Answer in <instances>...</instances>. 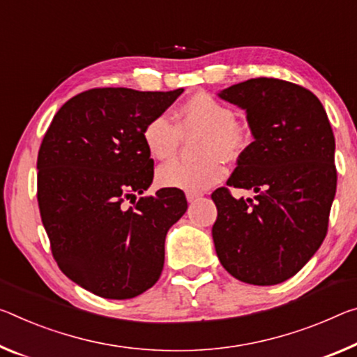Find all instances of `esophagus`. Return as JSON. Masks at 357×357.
I'll return each instance as SVG.
<instances>
[{
    "label": "esophagus",
    "instance_id": "obj_1",
    "mask_svg": "<svg viewBox=\"0 0 357 357\" xmlns=\"http://www.w3.org/2000/svg\"><path fill=\"white\" fill-rule=\"evenodd\" d=\"M203 194L202 192H185V199H188V202L189 203H192V202H197L200 199Z\"/></svg>",
    "mask_w": 357,
    "mask_h": 357
}]
</instances>
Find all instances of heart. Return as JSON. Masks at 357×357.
<instances>
[{"label": "heart", "instance_id": "1", "mask_svg": "<svg viewBox=\"0 0 357 357\" xmlns=\"http://www.w3.org/2000/svg\"><path fill=\"white\" fill-rule=\"evenodd\" d=\"M155 116L141 133L144 148L155 160L172 158L183 135L203 130L199 138V160H173L157 169V181L163 188L202 192L225 176L224 158L234 162L245 152L251 132L235 117L234 109L208 93H197L184 101L173 114Z\"/></svg>", "mask_w": 357, "mask_h": 357}]
</instances>
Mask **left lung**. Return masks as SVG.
I'll list each match as a JSON object with an SVG mask.
<instances>
[{
  "instance_id": "8db88e82",
  "label": "left lung",
  "mask_w": 357,
  "mask_h": 357,
  "mask_svg": "<svg viewBox=\"0 0 357 357\" xmlns=\"http://www.w3.org/2000/svg\"><path fill=\"white\" fill-rule=\"evenodd\" d=\"M219 97L246 109L252 143L227 185L254 190L236 200L213 192V240L222 267L248 284L289 280L314 256L329 227L337 190L335 138L314 93L275 77H256Z\"/></svg>"
}]
</instances>
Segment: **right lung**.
Masks as SVG:
<instances>
[{
  "label": "right lung",
  "mask_w": 357,
  "mask_h": 357,
  "mask_svg": "<svg viewBox=\"0 0 357 357\" xmlns=\"http://www.w3.org/2000/svg\"><path fill=\"white\" fill-rule=\"evenodd\" d=\"M184 89H90L60 107L38 152V203L60 270L126 301L160 278L165 236L188 209L181 189L139 197L154 178L143 128Z\"/></svg>",
  "instance_id": "1"
}]
</instances>
